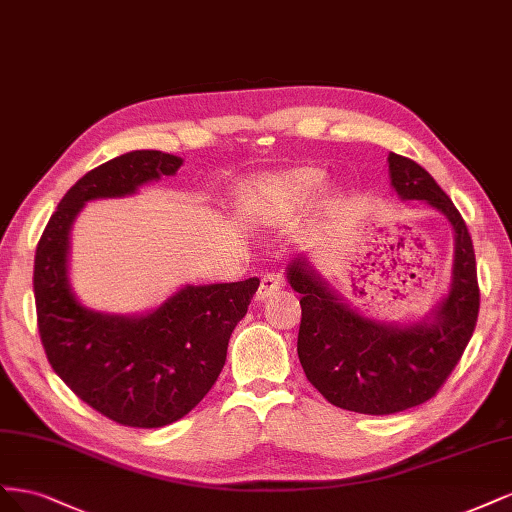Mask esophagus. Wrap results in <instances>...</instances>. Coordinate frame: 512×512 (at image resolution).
<instances>
[{
    "label": "esophagus",
    "instance_id": "1",
    "mask_svg": "<svg viewBox=\"0 0 512 512\" xmlns=\"http://www.w3.org/2000/svg\"><path fill=\"white\" fill-rule=\"evenodd\" d=\"M280 289H283V276H280V274H263L255 298L259 302H263V300L272 298V295H276Z\"/></svg>",
    "mask_w": 512,
    "mask_h": 512
}]
</instances>
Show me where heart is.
<instances>
[{
  "label": "heart",
  "mask_w": 512,
  "mask_h": 512,
  "mask_svg": "<svg viewBox=\"0 0 512 512\" xmlns=\"http://www.w3.org/2000/svg\"><path fill=\"white\" fill-rule=\"evenodd\" d=\"M325 172L319 168H295L278 174L263 176L249 202L259 214L270 219H289L293 214L306 210L325 187ZM344 204V193L332 191L325 206L336 210Z\"/></svg>",
  "instance_id": "1"
}]
</instances>
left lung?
I'll list each match as a JSON object with an SVG mask.
<instances>
[{"label": "left lung", "instance_id": "1", "mask_svg": "<svg viewBox=\"0 0 512 512\" xmlns=\"http://www.w3.org/2000/svg\"><path fill=\"white\" fill-rule=\"evenodd\" d=\"M400 200L427 202L453 227L451 287L417 323L370 319L329 287L306 255L293 257L287 280L302 293L298 355L308 381L327 402L364 415H393L434 398L472 338L478 317L476 259L459 210L419 163L389 153Z\"/></svg>", "mask_w": 512, "mask_h": 512}]
</instances>
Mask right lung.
Listing matches in <instances>:
<instances>
[{
	"label": "right lung",
	"instance_id": "add662e5",
	"mask_svg": "<svg viewBox=\"0 0 512 512\" xmlns=\"http://www.w3.org/2000/svg\"><path fill=\"white\" fill-rule=\"evenodd\" d=\"M180 166L183 159L170 153L131 151L87 172L63 195L34 261L38 329L53 370L104 417L146 430L183 419L217 383L259 278L185 285L155 310L108 315L72 291L70 232L87 202L134 195Z\"/></svg>",
	"mask_w": 512,
	"mask_h": 512
}]
</instances>
